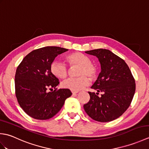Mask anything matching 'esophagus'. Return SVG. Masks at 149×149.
<instances>
[{
  "instance_id": "esophagus-1",
  "label": "esophagus",
  "mask_w": 149,
  "mask_h": 149,
  "mask_svg": "<svg viewBox=\"0 0 149 149\" xmlns=\"http://www.w3.org/2000/svg\"><path fill=\"white\" fill-rule=\"evenodd\" d=\"M79 92L78 91H74V90H72V93L73 95H75V94H77Z\"/></svg>"
}]
</instances>
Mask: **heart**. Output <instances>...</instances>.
I'll list each match as a JSON object with an SVG mask.
<instances>
[{
	"mask_svg": "<svg viewBox=\"0 0 149 149\" xmlns=\"http://www.w3.org/2000/svg\"><path fill=\"white\" fill-rule=\"evenodd\" d=\"M66 61L71 68L78 67L75 78H69L63 81L61 86L66 89L74 91L83 90L88 86L90 80H93L96 77L97 69L90 59L81 52H74L66 56ZM50 71L55 77L65 79L68 74L69 70L64 63L59 61H53L50 65Z\"/></svg>",
	"mask_w": 149,
	"mask_h": 149,
	"instance_id": "1",
	"label": "heart"
}]
</instances>
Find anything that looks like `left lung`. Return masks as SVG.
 Segmentation results:
<instances>
[{
	"instance_id": "obj_1",
	"label": "left lung",
	"mask_w": 149,
	"mask_h": 149,
	"mask_svg": "<svg viewBox=\"0 0 149 149\" xmlns=\"http://www.w3.org/2000/svg\"><path fill=\"white\" fill-rule=\"evenodd\" d=\"M96 56L101 72L88 92L90 99L84 109L91 118L107 122L118 118L130 106L136 90L134 79L126 63L109 50L99 49L85 52ZM100 91L104 93L99 97Z\"/></svg>"
}]
</instances>
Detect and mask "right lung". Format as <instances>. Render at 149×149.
I'll use <instances>...</instances> for the list:
<instances>
[{"mask_svg":"<svg viewBox=\"0 0 149 149\" xmlns=\"http://www.w3.org/2000/svg\"><path fill=\"white\" fill-rule=\"evenodd\" d=\"M68 49L45 47L25 57L15 74V92L20 107L28 115L38 120H47L58 113L65 100L72 95L69 89L56 87L59 79L50 71V65L59 54ZM55 90L53 91V88ZM52 90L49 93L48 89Z\"/></svg>","mask_w":149,"mask_h":149,"instance_id":"add662e5","label":"right lung"}]
</instances>
